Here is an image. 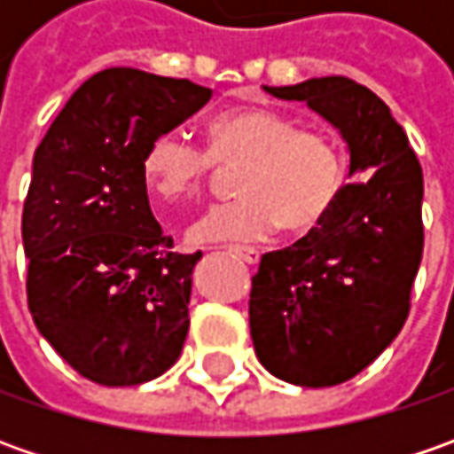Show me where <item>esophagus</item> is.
Listing matches in <instances>:
<instances>
[{
	"instance_id": "obj_1",
	"label": "esophagus",
	"mask_w": 454,
	"mask_h": 454,
	"mask_svg": "<svg viewBox=\"0 0 454 454\" xmlns=\"http://www.w3.org/2000/svg\"><path fill=\"white\" fill-rule=\"evenodd\" d=\"M230 253L239 257L242 262H247V265H257L260 262V250H254V247H239V245H235V247H230Z\"/></svg>"
}]
</instances>
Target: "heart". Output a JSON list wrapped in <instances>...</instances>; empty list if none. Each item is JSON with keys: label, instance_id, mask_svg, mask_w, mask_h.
<instances>
[{"label": "heart", "instance_id": "obj_1", "mask_svg": "<svg viewBox=\"0 0 454 454\" xmlns=\"http://www.w3.org/2000/svg\"><path fill=\"white\" fill-rule=\"evenodd\" d=\"M235 201L209 209L192 227L194 242L257 239L278 227L293 237L318 232L348 186V153L339 138L275 108L247 106L212 115L204 151L176 131L153 136L141 156V179L164 204L200 197L215 166L236 168Z\"/></svg>", "mask_w": 454, "mask_h": 454}]
</instances>
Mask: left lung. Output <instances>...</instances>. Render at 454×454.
Returning a JSON list of instances; mask_svg holds the SVG:
<instances>
[{"instance_id": "8db88e82", "label": "left lung", "mask_w": 454, "mask_h": 454, "mask_svg": "<svg viewBox=\"0 0 454 454\" xmlns=\"http://www.w3.org/2000/svg\"><path fill=\"white\" fill-rule=\"evenodd\" d=\"M305 100L351 151L333 217L265 253L250 290L254 354L298 387H336L364 372L402 331L422 262V166L387 103L343 75L265 88Z\"/></svg>"}]
</instances>
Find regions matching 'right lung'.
Listing matches in <instances>:
<instances>
[{
	"label": "right lung",
	"instance_id": "1",
	"mask_svg": "<svg viewBox=\"0 0 454 454\" xmlns=\"http://www.w3.org/2000/svg\"><path fill=\"white\" fill-rule=\"evenodd\" d=\"M209 98L192 80L108 67L73 93L35 151L22 209L27 305L50 346L96 384H144L182 354L201 253L171 250L141 156Z\"/></svg>",
	"mask_w": 454,
	"mask_h": 454
}]
</instances>
